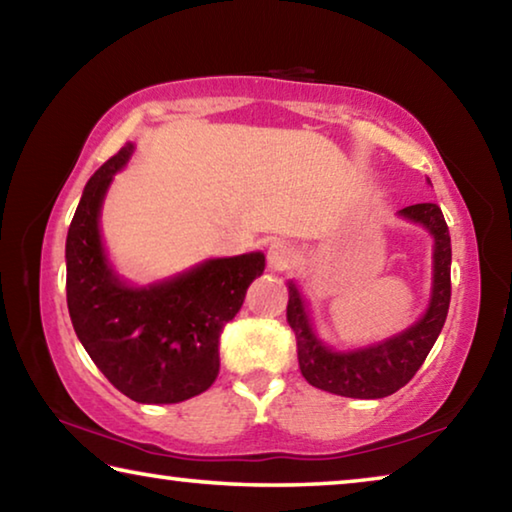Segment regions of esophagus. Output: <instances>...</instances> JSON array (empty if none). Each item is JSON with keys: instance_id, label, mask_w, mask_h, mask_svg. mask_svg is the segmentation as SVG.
I'll return each mask as SVG.
<instances>
[{"instance_id": "34e87169", "label": "esophagus", "mask_w": 512, "mask_h": 512, "mask_svg": "<svg viewBox=\"0 0 512 512\" xmlns=\"http://www.w3.org/2000/svg\"><path fill=\"white\" fill-rule=\"evenodd\" d=\"M266 259H269L271 271H285L294 264V250L285 241H273L269 246V253H266Z\"/></svg>"}]
</instances>
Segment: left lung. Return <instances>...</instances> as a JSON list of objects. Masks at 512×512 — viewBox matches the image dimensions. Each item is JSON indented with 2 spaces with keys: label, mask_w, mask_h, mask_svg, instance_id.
Listing matches in <instances>:
<instances>
[{
  "label": "left lung",
  "mask_w": 512,
  "mask_h": 512,
  "mask_svg": "<svg viewBox=\"0 0 512 512\" xmlns=\"http://www.w3.org/2000/svg\"><path fill=\"white\" fill-rule=\"evenodd\" d=\"M408 221L424 225L435 239L433 291L426 314L401 335L358 351H332L314 335L310 316L294 282H289L287 321L296 335L300 373L323 392L348 399H383L394 394L424 364L437 335L442 332L451 303V237L442 209L433 202L410 205L399 212Z\"/></svg>",
  "instance_id": "1"
}]
</instances>
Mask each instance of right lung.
I'll use <instances>...</instances> for the list:
<instances>
[{"label": "right lung", "mask_w": 512, "mask_h": 512, "mask_svg": "<svg viewBox=\"0 0 512 512\" xmlns=\"http://www.w3.org/2000/svg\"><path fill=\"white\" fill-rule=\"evenodd\" d=\"M132 152V143L120 148L81 193L66 241L68 310L79 342L113 387L136 403H180L212 387L221 332L266 259H209L159 285H125L104 255L100 207Z\"/></svg>", "instance_id": "1"}]
</instances>
